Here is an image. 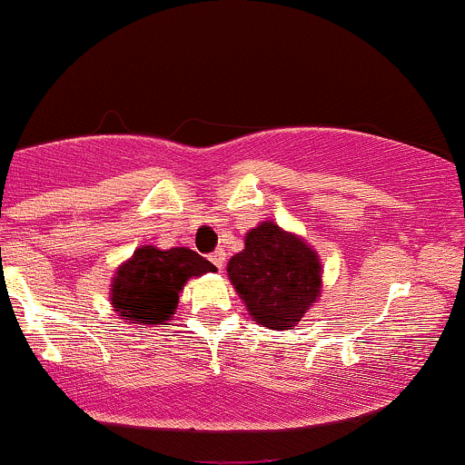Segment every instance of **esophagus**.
I'll list each match as a JSON object with an SVG mask.
<instances>
[{
  "label": "esophagus",
  "mask_w": 465,
  "mask_h": 465,
  "mask_svg": "<svg viewBox=\"0 0 465 465\" xmlns=\"http://www.w3.org/2000/svg\"><path fill=\"white\" fill-rule=\"evenodd\" d=\"M209 261H212L213 265L218 267V270H223V267H224V252H223V249H216V252L209 256Z\"/></svg>",
  "instance_id": "esophagus-1"
}]
</instances>
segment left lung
I'll list each match as a JSON object with an SVG mask.
<instances>
[{"mask_svg": "<svg viewBox=\"0 0 465 465\" xmlns=\"http://www.w3.org/2000/svg\"><path fill=\"white\" fill-rule=\"evenodd\" d=\"M227 276L249 316L267 330H292L321 298L316 249L272 220L245 233V249L229 258Z\"/></svg>", "mask_w": 465, "mask_h": 465, "instance_id": "obj_1", "label": "left lung"}]
</instances>
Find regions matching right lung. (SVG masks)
Wrapping results in <instances>:
<instances>
[{"label":"right lung","mask_w":465,"mask_h":465,"mask_svg":"<svg viewBox=\"0 0 465 465\" xmlns=\"http://www.w3.org/2000/svg\"><path fill=\"white\" fill-rule=\"evenodd\" d=\"M207 272L216 267L189 247L140 245L111 278V307L129 325H169L189 278Z\"/></svg>","instance_id":"add662e5"}]
</instances>
